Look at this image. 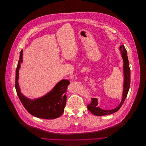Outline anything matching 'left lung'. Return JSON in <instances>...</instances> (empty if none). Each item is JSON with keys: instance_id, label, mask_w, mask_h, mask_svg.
Instances as JSON below:
<instances>
[{"instance_id": "8db88e82", "label": "left lung", "mask_w": 146, "mask_h": 146, "mask_svg": "<svg viewBox=\"0 0 146 146\" xmlns=\"http://www.w3.org/2000/svg\"><path fill=\"white\" fill-rule=\"evenodd\" d=\"M120 50L121 51V54L124 61V91L123 94V99L120 104V105L117 107L112 110H105L101 109L99 107L97 106L98 105V100L96 98H92L91 102L87 105V109L91 111L93 114L96 115L101 116L104 115L110 114L113 113H115L118 111L120 108L123 105L126 97L127 96L129 86L131 83V72H130V68H129V61L127 56V52L125 48L123 45L120 46Z\"/></svg>"}]
</instances>
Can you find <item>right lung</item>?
Listing matches in <instances>:
<instances>
[{
    "label": "right lung",
    "instance_id": "obj_1",
    "mask_svg": "<svg viewBox=\"0 0 146 146\" xmlns=\"http://www.w3.org/2000/svg\"><path fill=\"white\" fill-rule=\"evenodd\" d=\"M23 50H21L19 60L16 68L15 89L23 106L26 110L35 117L44 119H54L60 117L64 112L66 104V92L70 82L63 79L58 83L53 90L45 96L34 100L23 96L20 92L18 83L19 69L22 62Z\"/></svg>",
    "mask_w": 146,
    "mask_h": 146
}]
</instances>
